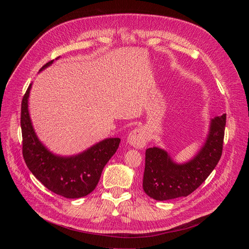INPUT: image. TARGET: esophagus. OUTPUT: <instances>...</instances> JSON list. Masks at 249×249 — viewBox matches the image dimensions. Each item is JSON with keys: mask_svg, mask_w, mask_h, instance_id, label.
Here are the masks:
<instances>
[{"mask_svg": "<svg viewBox=\"0 0 249 249\" xmlns=\"http://www.w3.org/2000/svg\"><path fill=\"white\" fill-rule=\"evenodd\" d=\"M128 144L136 149H142L144 148L148 143V135L145 132V130L137 128L134 129L127 138Z\"/></svg>", "mask_w": 249, "mask_h": 249, "instance_id": "1", "label": "esophagus"}]
</instances>
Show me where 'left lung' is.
<instances>
[{
  "instance_id": "obj_1",
  "label": "left lung",
  "mask_w": 249,
  "mask_h": 249,
  "mask_svg": "<svg viewBox=\"0 0 249 249\" xmlns=\"http://www.w3.org/2000/svg\"><path fill=\"white\" fill-rule=\"evenodd\" d=\"M227 115L211 121L206 143L190 161L177 164L160 148L146 150L143 178L144 191L151 198L164 201L186 197L195 191L214 170L222 153Z\"/></svg>"
}]
</instances>
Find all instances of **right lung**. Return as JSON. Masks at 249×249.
Instances as JSON below:
<instances>
[{
    "mask_svg": "<svg viewBox=\"0 0 249 249\" xmlns=\"http://www.w3.org/2000/svg\"><path fill=\"white\" fill-rule=\"evenodd\" d=\"M46 63L40 71L50 66ZM27 88L21 101L20 127L22 134V156L32 174L50 191L66 198L87 196L96 187L103 167L116 153L119 138L99 142L86 152L74 157H58L50 153L34 133L29 113Z\"/></svg>",
    "mask_w": 249,
    "mask_h": 249,
    "instance_id": "1",
    "label": "right lung"
}]
</instances>
